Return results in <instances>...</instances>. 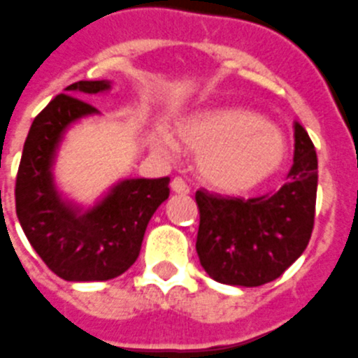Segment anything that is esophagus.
<instances>
[{
	"label": "esophagus",
	"instance_id": "34e87169",
	"mask_svg": "<svg viewBox=\"0 0 358 358\" xmlns=\"http://www.w3.org/2000/svg\"><path fill=\"white\" fill-rule=\"evenodd\" d=\"M171 190L177 192V194H189L190 192V187L185 182V179L181 177H176L173 181H171Z\"/></svg>",
	"mask_w": 358,
	"mask_h": 358
}]
</instances>
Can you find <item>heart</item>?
<instances>
[{"label":"heart","instance_id":"b5f03b06","mask_svg":"<svg viewBox=\"0 0 358 358\" xmlns=\"http://www.w3.org/2000/svg\"><path fill=\"white\" fill-rule=\"evenodd\" d=\"M182 143L196 150L198 171L210 187L244 192L278 176L288 162V143L276 125L246 108H217L179 127Z\"/></svg>","mask_w":358,"mask_h":358}]
</instances>
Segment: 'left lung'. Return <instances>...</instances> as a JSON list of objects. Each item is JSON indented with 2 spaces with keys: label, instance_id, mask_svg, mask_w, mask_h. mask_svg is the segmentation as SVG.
I'll return each instance as SVG.
<instances>
[{
  "label": "left lung",
  "instance_id": "left-lung-1",
  "mask_svg": "<svg viewBox=\"0 0 358 358\" xmlns=\"http://www.w3.org/2000/svg\"><path fill=\"white\" fill-rule=\"evenodd\" d=\"M294 166L275 194L234 198L198 190L200 265L221 284L262 286L303 254L317 204V152L301 125H294Z\"/></svg>",
  "mask_w": 358,
  "mask_h": 358
}]
</instances>
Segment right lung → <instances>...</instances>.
<instances>
[{
    "instance_id": "right-lung-1",
    "label": "right lung",
    "mask_w": 358,
    "mask_h": 358,
    "mask_svg": "<svg viewBox=\"0 0 358 358\" xmlns=\"http://www.w3.org/2000/svg\"><path fill=\"white\" fill-rule=\"evenodd\" d=\"M110 90V82H76L34 118L15 185L17 217L43 263L70 282L110 280L139 257L143 236L169 196V177L125 179L87 211L64 202L53 182L55 152L76 120L96 114L80 96ZM78 96L76 97L75 95Z\"/></svg>"
}]
</instances>
